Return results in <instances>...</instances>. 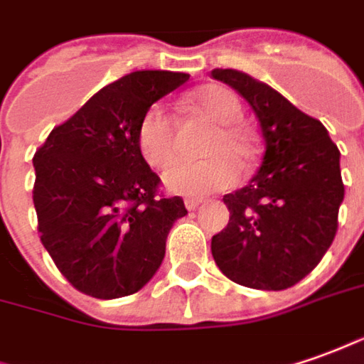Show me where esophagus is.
<instances>
[{
	"label": "esophagus",
	"mask_w": 364,
	"mask_h": 364,
	"mask_svg": "<svg viewBox=\"0 0 364 364\" xmlns=\"http://www.w3.org/2000/svg\"><path fill=\"white\" fill-rule=\"evenodd\" d=\"M199 205H201V199H185V207H187L189 211L197 209Z\"/></svg>",
	"instance_id": "34e87169"
}]
</instances>
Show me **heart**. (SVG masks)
Segmentation results:
<instances>
[{
  "label": "heart",
  "mask_w": 364,
  "mask_h": 364,
  "mask_svg": "<svg viewBox=\"0 0 364 364\" xmlns=\"http://www.w3.org/2000/svg\"><path fill=\"white\" fill-rule=\"evenodd\" d=\"M191 107L217 123V129L205 145L211 155L199 161H177L163 173L165 187L185 197H205L223 191L239 179V165L253 161V141L237 123L243 107L233 91L221 85H207L189 99ZM135 143L143 161L153 169H163L175 157V121L161 103H153L141 113L135 127Z\"/></svg>",
  "instance_id": "1"
}]
</instances>
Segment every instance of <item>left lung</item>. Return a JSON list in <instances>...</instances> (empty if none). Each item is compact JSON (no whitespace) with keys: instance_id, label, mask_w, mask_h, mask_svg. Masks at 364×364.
Returning a JSON list of instances; mask_svg holds the SVG:
<instances>
[{"instance_id":"8db88e82","label":"left lung","mask_w":364,"mask_h":364,"mask_svg":"<svg viewBox=\"0 0 364 364\" xmlns=\"http://www.w3.org/2000/svg\"><path fill=\"white\" fill-rule=\"evenodd\" d=\"M211 77L247 99L265 147L251 183L223 197L229 223L213 235L211 253L237 285L283 291L321 263L337 235L341 153L321 121L275 89L235 69Z\"/></svg>"}]
</instances>
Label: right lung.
<instances>
[{
	"label": "right lung",
	"mask_w": 364,
	"mask_h": 364,
	"mask_svg": "<svg viewBox=\"0 0 364 364\" xmlns=\"http://www.w3.org/2000/svg\"><path fill=\"white\" fill-rule=\"evenodd\" d=\"M189 79L133 71L97 91L53 127L33 155L37 233L59 273L95 299H119L149 283L165 257L181 197L159 195L161 179L143 161L141 113Z\"/></svg>",
	"instance_id": "obj_1"
}]
</instances>
